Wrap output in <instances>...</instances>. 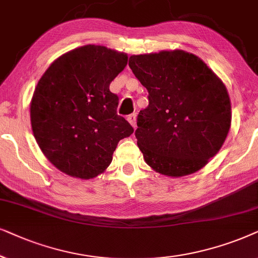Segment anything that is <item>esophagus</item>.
<instances>
[{
  "instance_id": "1",
  "label": "esophagus",
  "mask_w": 258,
  "mask_h": 258,
  "mask_svg": "<svg viewBox=\"0 0 258 258\" xmlns=\"http://www.w3.org/2000/svg\"><path fill=\"white\" fill-rule=\"evenodd\" d=\"M127 120H128V122L131 123V125L135 127L136 128V121H137V115L133 113V114H130L128 116H127Z\"/></svg>"
}]
</instances>
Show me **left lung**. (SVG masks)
Instances as JSON below:
<instances>
[{
  "instance_id": "obj_1",
  "label": "left lung",
  "mask_w": 258,
  "mask_h": 258,
  "mask_svg": "<svg viewBox=\"0 0 258 258\" xmlns=\"http://www.w3.org/2000/svg\"><path fill=\"white\" fill-rule=\"evenodd\" d=\"M128 66L149 92L136 130L146 164L167 177L197 172L229 133L225 85L203 60L180 49L132 55Z\"/></svg>"
}]
</instances>
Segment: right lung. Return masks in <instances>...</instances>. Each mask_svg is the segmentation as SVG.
I'll return each instance as SVG.
<instances>
[{
    "mask_svg": "<svg viewBox=\"0 0 258 258\" xmlns=\"http://www.w3.org/2000/svg\"><path fill=\"white\" fill-rule=\"evenodd\" d=\"M127 54L87 44L48 67L30 101V122L48 160L71 177L91 179L112 163L120 140L133 133L116 114L119 98L109 85L127 64Z\"/></svg>",
    "mask_w": 258,
    "mask_h": 258,
    "instance_id": "obj_1",
    "label": "right lung"
}]
</instances>
